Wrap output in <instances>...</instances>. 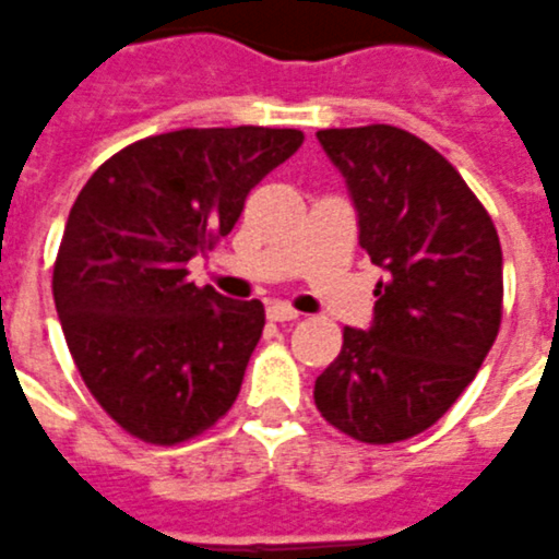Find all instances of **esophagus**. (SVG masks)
Returning a JSON list of instances; mask_svg holds the SVG:
<instances>
[{"label": "esophagus", "mask_w": 559, "mask_h": 559, "mask_svg": "<svg viewBox=\"0 0 559 559\" xmlns=\"http://www.w3.org/2000/svg\"><path fill=\"white\" fill-rule=\"evenodd\" d=\"M267 319L271 321H297L300 319V312L288 307V304H271V307H267Z\"/></svg>", "instance_id": "1"}]
</instances>
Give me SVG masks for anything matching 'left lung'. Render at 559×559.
Listing matches in <instances>:
<instances>
[{"mask_svg":"<svg viewBox=\"0 0 559 559\" xmlns=\"http://www.w3.org/2000/svg\"><path fill=\"white\" fill-rule=\"evenodd\" d=\"M319 142L384 280L369 330L345 328L340 357L316 378V408L354 441H405L452 408L495 345L500 238L452 163L408 130L333 128Z\"/></svg>","mask_w":559,"mask_h":559,"instance_id":"obj_1","label":"left lung"}]
</instances>
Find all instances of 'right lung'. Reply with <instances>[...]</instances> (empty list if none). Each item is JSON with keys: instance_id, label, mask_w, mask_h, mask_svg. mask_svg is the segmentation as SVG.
I'll return each instance as SVG.
<instances>
[{"instance_id": "add662e5", "label": "right lung", "mask_w": 559, "mask_h": 559, "mask_svg": "<svg viewBox=\"0 0 559 559\" xmlns=\"http://www.w3.org/2000/svg\"><path fill=\"white\" fill-rule=\"evenodd\" d=\"M304 142L292 128H187L112 154L80 190L52 297L85 386L145 443L190 441L235 405L262 300L187 280L247 195Z\"/></svg>"}]
</instances>
